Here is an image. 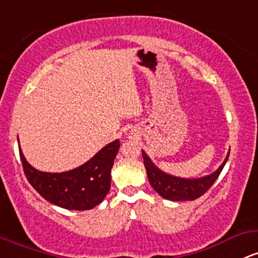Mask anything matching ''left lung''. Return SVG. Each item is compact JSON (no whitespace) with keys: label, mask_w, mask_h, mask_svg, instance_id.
<instances>
[{"label":"left lung","mask_w":258,"mask_h":258,"mask_svg":"<svg viewBox=\"0 0 258 258\" xmlns=\"http://www.w3.org/2000/svg\"><path fill=\"white\" fill-rule=\"evenodd\" d=\"M229 154H230V149H229L222 165L212 174L202 177H196V179H185V177L174 176V175L166 174L160 170L147 155V153L142 151L149 183L161 197L169 201H194L205 195L220 175L225 163L228 161Z\"/></svg>","instance_id":"8db88e82"}]
</instances>
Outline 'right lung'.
Segmentation results:
<instances>
[{
    "label": "right lung",
    "mask_w": 258,
    "mask_h": 258,
    "mask_svg": "<svg viewBox=\"0 0 258 258\" xmlns=\"http://www.w3.org/2000/svg\"><path fill=\"white\" fill-rule=\"evenodd\" d=\"M19 142V141H18ZM120 141L106 144L87 163L63 172H46L33 168L19 146L24 174L30 185L47 202L71 211H87L103 202L111 185V168Z\"/></svg>",
    "instance_id": "1"
}]
</instances>
